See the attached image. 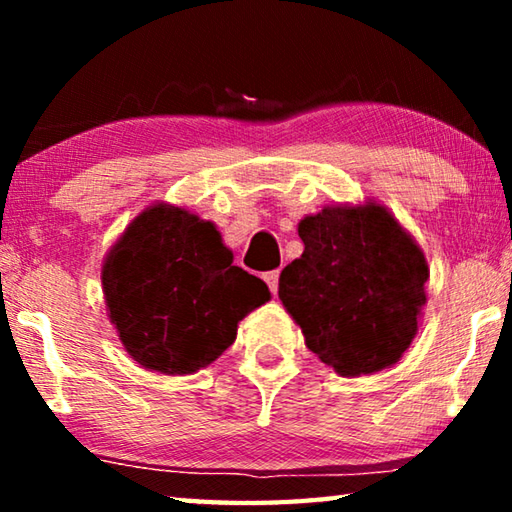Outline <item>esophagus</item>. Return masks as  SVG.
<instances>
[{
	"label": "esophagus",
	"mask_w": 512,
	"mask_h": 512,
	"mask_svg": "<svg viewBox=\"0 0 512 512\" xmlns=\"http://www.w3.org/2000/svg\"><path fill=\"white\" fill-rule=\"evenodd\" d=\"M264 280H266V284H268V289H271V293L275 296V293H277V287H280V271L264 273Z\"/></svg>",
	"instance_id": "esophagus-1"
}]
</instances>
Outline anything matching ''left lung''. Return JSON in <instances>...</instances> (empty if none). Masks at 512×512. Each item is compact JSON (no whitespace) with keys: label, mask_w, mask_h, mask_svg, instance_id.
Masks as SVG:
<instances>
[{"label":"left lung","mask_w":512,"mask_h":512,"mask_svg":"<svg viewBox=\"0 0 512 512\" xmlns=\"http://www.w3.org/2000/svg\"><path fill=\"white\" fill-rule=\"evenodd\" d=\"M305 250L280 275V296L305 345L336 375L395 366L418 334L429 264L418 241L375 198L302 216Z\"/></svg>","instance_id":"8db88e82"}]
</instances>
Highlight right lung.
I'll use <instances>...</instances> for the list:
<instances>
[{
    "mask_svg": "<svg viewBox=\"0 0 512 512\" xmlns=\"http://www.w3.org/2000/svg\"><path fill=\"white\" fill-rule=\"evenodd\" d=\"M232 259L212 221L185 205H146L101 264L106 314L128 357L160 375H194L219 359L241 320L271 300Z\"/></svg>",
    "mask_w": 512,
    "mask_h": 512,
    "instance_id": "1",
    "label": "right lung"
}]
</instances>
